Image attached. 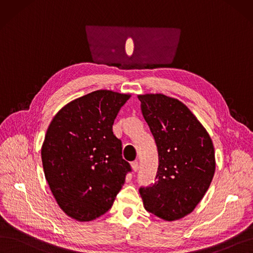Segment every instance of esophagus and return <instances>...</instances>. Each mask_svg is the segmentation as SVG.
Instances as JSON below:
<instances>
[{
    "mask_svg": "<svg viewBox=\"0 0 253 253\" xmlns=\"http://www.w3.org/2000/svg\"><path fill=\"white\" fill-rule=\"evenodd\" d=\"M131 167H132V169H133V171L134 172H137V170H138V162H133V163H131Z\"/></svg>",
    "mask_w": 253,
    "mask_h": 253,
    "instance_id": "34e87169",
    "label": "esophagus"
}]
</instances>
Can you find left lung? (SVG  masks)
<instances>
[{
    "label": "left lung",
    "mask_w": 253,
    "mask_h": 253,
    "mask_svg": "<svg viewBox=\"0 0 253 253\" xmlns=\"http://www.w3.org/2000/svg\"><path fill=\"white\" fill-rule=\"evenodd\" d=\"M142 114L155 139V181L141 186L146 211L167 221L183 218L209 190L216 169L205 128L180 101L162 93L141 95Z\"/></svg>",
    "instance_id": "left-lung-1"
}]
</instances>
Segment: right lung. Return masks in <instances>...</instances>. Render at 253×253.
I'll return each mask as SVG.
<instances>
[{
    "label": "right lung",
    "mask_w": 253,
    "mask_h": 253,
    "mask_svg": "<svg viewBox=\"0 0 253 253\" xmlns=\"http://www.w3.org/2000/svg\"><path fill=\"white\" fill-rule=\"evenodd\" d=\"M129 95L96 90L54 117L42 147L45 179L60 209L78 221L104 214L131 172L112 125Z\"/></svg>",
    "instance_id": "right-lung-1"
}]
</instances>
